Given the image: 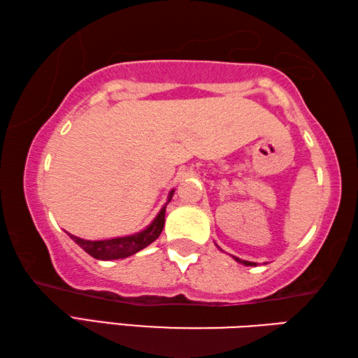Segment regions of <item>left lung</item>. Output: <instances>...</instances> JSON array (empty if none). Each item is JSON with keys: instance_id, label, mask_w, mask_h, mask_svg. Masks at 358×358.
<instances>
[{"instance_id": "1", "label": "left lung", "mask_w": 358, "mask_h": 358, "mask_svg": "<svg viewBox=\"0 0 358 358\" xmlns=\"http://www.w3.org/2000/svg\"><path fill=\"white\" fill-rule=\"evenodd\" d=\"M233 258L237 261V262H241V264H243V266H256V262H250V261H243V259H239V258H236V256H233Z\"/></svg>"}]
</instances>
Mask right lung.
Wrapping results in <instances>:
<instances>
[{"mask_svg": "<svg viewBox=\"0 0 358 358\" xmlns=\"http://www.w3.org/2000/svg\"><path fill=\"white\" fill-rule=\"evenodd\" d=\"M174 190L169 192L166 204L171 201ZM166 204L160 209L159 214L154 218V222L149 224L146 229L140 231V233L125 236V237H115V239H106V241H85L80 239L77 236H71V239L78 243V245L85 250L87 255H91L92 258L102 259V261H110V259H122L127 258L140 252V250L146 248L150 245L157 237L160 236L163 224H165V210Z\"/></svg>", "mask_w": 358, "mask_h": 358, "instance_id": "right-lung-1", "label": "right lung"}]
</instances>
